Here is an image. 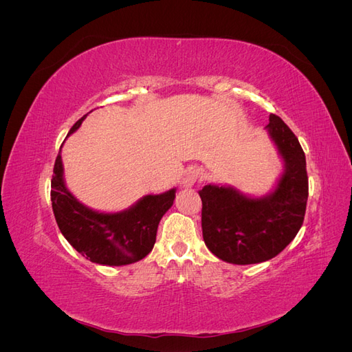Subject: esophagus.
<instances>
[{
	"instance_id": "1",
	"label": "esophagus",
	"mask_w": 352,
	"mask_h": 352,
	"mask_svg": "<svg viewBox=\"0 0 352 352\" xmlns=\"http://www.w3.org/2000/svg\"><path fill=\"white\" fill-rule=\"evenodd\" d=\"M202 179V172L199 168H195V167H190L188 168L184 177H182V184H180V188H190L194 186L198 180Z\"/></svg>"
}]
</instances>
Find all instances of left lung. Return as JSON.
Returning a JSON list of instances; mask_svg holds the SVG:
<instances>
[{
    "mask_svg": "<svg viewBox=\"0 0 352 352\" xmlns=\"http://www.w3.org/2000/svg\"><path fill=\"white\" fill-rule=\"evenodd\" d=\"M265 131L283 163L269 194L255 197L235 186L211 184L199 190L202 238L207 248L226 263L267 261L280 254L302 226L308 198L304 151L279 116H269Z\"/></svg>",
    "mask_w": 352,
    "mask_h": 352,
    "instance_id": "1",
    "label": "left lung"
}]
</instances>
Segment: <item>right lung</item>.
Listing matches in <instances>:
<instances>
[{"mask_svg":"<svg viewBox=\"0 0 352 352\" xmlns=\"http://www.w3.org/2000/svg\"><path fill=\"white\" fill-rule=\"evenodd\" d=\"M85 117L73 124L67 136L79 129ZM175 197L176 188L145 195L123 211L92 210L66 186L61 153L51 179L52 211L63 236L83 257L102 265H127L146 257L155 243L158 223L173 206Z\"/></svg>","mask_w":352,"mask_h":352,"instance_id":"obj_1","label":"right lung"}]
</instances>
